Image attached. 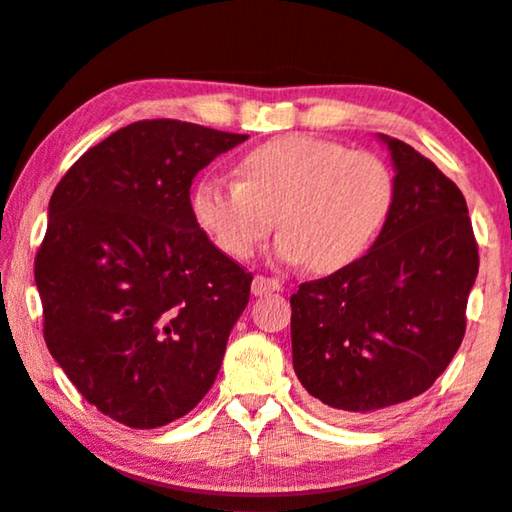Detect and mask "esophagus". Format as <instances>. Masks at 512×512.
<instances>
[{
    "label": "esophagus",
    "mask_w": 512,
    "mask_h": 512,
    "mask_svg": "<svg viewBox=\"0 0 512 512\" xmlns=\"http://www.w3.org/2000/svg\"><path fill=\"white\" fill-rule=\"evenodd\" d=\"M276 290H281V283H278L276 278H269V276H255V278H252V295H255V297L269 295V292H276Z\"/></svg>",
    "instance_id": "1"
}]
</instances>
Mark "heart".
Returning a JSON list of instances; mask_svg holds the SVG:
<instances>
[{
  "label": "heart",
  "instance_id": "1",
  "mask_svg": "<svg viewBox=\"0 0 512 512\" xmlns=\"http://www.w3.org/2000/svg\"><path fill=\"white\" fill-rule=\"evenodd\" d=\"M238 182L206 175L192 189V215L224 255L248 260L276 229V257L335 274L367 255L395 206L384 156L316 135H283L238 161Z\"/></svg>",
  "mask_w": 512,
  "mask_h": 512
}]
</instances>
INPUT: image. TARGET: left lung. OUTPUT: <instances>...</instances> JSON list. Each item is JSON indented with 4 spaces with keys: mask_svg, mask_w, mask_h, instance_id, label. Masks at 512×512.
Listing matches in <instances>:
<instances>
[{
    "mask_svg": "<svg viewBox=\"0 0 512 512\" xmlns=\"http://www.w3.org/2000/svg\"><path fill=\"white\" fill-rule=\"evenodd\" d=\"M395 206L367 255L290 297L292 365L325 414L412 400L459 351L480 257L461 189L403 140L379 135Z\"/></svg>",
    "mask_w": 512,
    "mask_h": 512,
    "instance_id": "1",
    "label": "left lung"
}]
</instances>
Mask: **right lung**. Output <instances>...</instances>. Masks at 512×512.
<instances>
[{"instance_id":"add662e5","label":"right lung","mask_w":512,"mask_h":512,"mask_svg":"<svg viewBox=\"0 0 512 512\" xmlns=\"http://www.w3.org/2000/svg\"><path fill=\"white\" fill-rule=\"evenodd\" d=\"M248 135L135 121L58 182L34 260L44 339L88 403L131 428L192 412L220 372L252 276L192 215L189 187Z\"/></svg>"}]
</instances>
